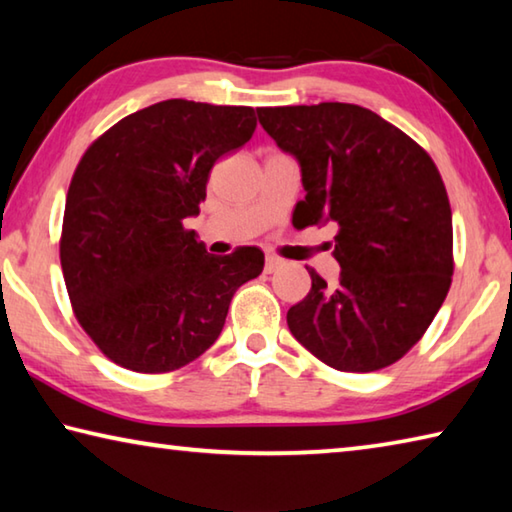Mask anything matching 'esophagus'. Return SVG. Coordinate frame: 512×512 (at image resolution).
I'll return each mask as SVG.
<instances>
[{"instance_id":"34e87169","label":"esophagus","mask_w":512,"mask_h":512,"mask_svg":"<svg viewBox=\"0 0 512 512\" xmlns=\"http://www.w3.org/2000/svg\"><path fill=\"white\" fill-rule=\"evenodd\" d=\"M282 266V259L280 257H275V255H266V262H264V271L266 273H273V271H277V268Z\"/></svg>"}]
</instances>
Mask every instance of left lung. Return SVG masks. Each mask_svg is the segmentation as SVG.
Segmentation results:
<instances>
[{"mask_svg":"<svg viewBox=\"0 0 512 512\" xmlns=\"http://www.w3.org/2000/svg\"><path fill=\"white\" fill-rule=\"evenodd\" d=\"M259 124L298 158L293 221H334L336 287L314 268L287 314L298 343L341 372L400 361L447 298L454 275L452 207L436 162L377 112L354 103L257 108Z\"/></svg>","mask_w":512,"mask_h":512,"instance_id":"1","label":"left lung"}]
</instances>
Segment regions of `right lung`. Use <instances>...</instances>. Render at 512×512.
<instances>
[{"label":"right lung","mask_w":512,"mask_h":512,"mask_svg":"<svg viewBox=\"0 0 512 512\" xmlns=\"http://www.w3.org/2000/svg\"><path fill=\"white\" fill-rule=\"evenodd\" d=\"M255 128L250 106L169 99L117 121L76 164L60 266L76 320L117 366L158 375L192 363L219 339L235 291L262 273L259 248L216 257L183 223L214 162Z\"/></svg>","instance_id":"1"}]
</instances>
